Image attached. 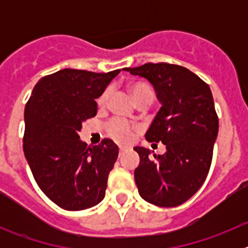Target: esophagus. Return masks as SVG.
I'll use <instances>...</instances> for the list:
<instances>
[{
	"mask_svg": "<svg viewBox=\"0 0 248 248\" xmlns=\"http://www.w3.org/2000/svg\"><path fill=\"white\" fill-rule=\"evenodd\" d=\"M128 150H129V149L126 148V146H120V148H119V156H123V155H124V153H126Z\"/></svg>",
	"mask_w": 248,
	"mask_h": 248,
	"instance_id": "34e87169",
	"label": "esophagus"
}]
</instances>
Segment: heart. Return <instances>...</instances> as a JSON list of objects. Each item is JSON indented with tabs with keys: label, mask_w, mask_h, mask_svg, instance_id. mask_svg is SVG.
Here are the masks:
<instances>
[{
	"label": "heart",
	"mask_w": 248,
	"mask_h": 248,
	"mask_svg": "<svg viewBox=\"0 0 248 248\" xmlns=\"http://www.w3.org/2000/svg\"><path fill=\"white\" fill-rule=\"evenodd\" d=\"M129 91H130L131 97H133L134 102L139 99V98L145 97V95H151L153 97V91H151L150 87L148 84H145V83H133L129 87ZM109 95H110V89H105L97 99L98 107H100V108L105 107L109 99ZM107 133H108V135L111 139L117 140L118 143L126 144L130 143L133 137H134V128L126 122H124V120L113 119L107 125Z\"/></svg>",
	"instance_id": "1"
}]
</instances>
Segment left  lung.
I'll return each instance as SVG.
<instances>
[{
	"label": "left lung",
	"mask_w": 248,
	"mask_h": 248,
	"mask_svg": "<svg viewBox=\"0 0 248 248\" xmlns=\"http://www.w3.org/2000/svg\"><path fill=\"white\" fill-rule=\"evenodd\" d=\"M153 84L161 108L145 139L163 143L164 155L135 146L140 156L134 179L140 196L160 207H175L198 192L209 174L218 118L209 84L187 68L169 63H146L124 68Z\"/></svg>",
	"instance_id": "8db88e82"
}]
</instances>
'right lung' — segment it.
Returning <instances> with one entry per match:
<instances>
[{
  "mask_svg": "<svg viewBox=\"0 0 248 248\" xmlns=\"http://www.w3.org/2000/svg\"><path fill=\"white\" fill-rule=\"evenodd\" d=\"M119 72L65 68L39 79L26 104L23 151L31 171L46 196L68 211L93 207L105 196L119 149L110 139L88 146L78 133Z\"/></svg>",
  "mask_w": 248,
  "mask_h": 248,
  "instance_id": "obj_1",
  "label": "right lung"
}]
</instances>
